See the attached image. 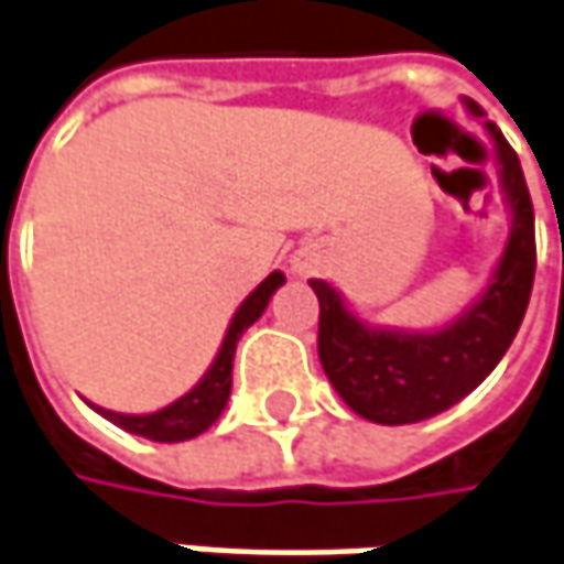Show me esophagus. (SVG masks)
<instances>
[{
    "label": "esophagus",
    "mask_w": 564,
    "mask_h": 564,
    "mask_svg": "<svg viewBox=\"0 0 564 564\" xmlns=\"http://www.w3.org/2000/svg\"><path fill=\"white\" fill-rule=\"evenodd\" d=\"M300 271H303V268H300Z\"/></svg>",
    "instance_id": "obj_1"
}]
</instances>
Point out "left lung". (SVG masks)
<instances>
[{
	"label": "left lung",
	"mask_w": 564,
	"mask_h": 564,
	"mask_svg": "<svg viewBox=\"0 0 564 564\" xmlns=\"http://www.w3.org/2000/svg\"><path fill=\"white\" fill-rule=\"evenodd\" d=\"M469 111L481 115L476 101H469ZM488 130L501 159L513 229L485 296L456 325L434 335L370 332L345 310L328 283L310 281L318 296L322 370L338 395L367 421L412 424L447 412L498 367L523 322L536 274L533 200L511 143L495 123H488Z\"/></svg>",
	"instance_id": "8db88e82"
}]
</instances>
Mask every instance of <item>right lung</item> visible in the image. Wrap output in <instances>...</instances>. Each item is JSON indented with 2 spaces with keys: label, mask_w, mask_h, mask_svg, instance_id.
Returning a JSON list of instances; mask_svg holds the SVG:
<instances>
[{
  "label": "right lung",
  "mask_w": 564,
  "mask_h": 564,
  "mask_svg": "<svg viewBox=\"0 0 564 564\" xmlns=\"http://www.w3.org/2000/svg\"><path fill=\"white\" fill-rule=\"evenodd\" d=\"M283 283L281 271H274L268 281L261 283L249 300L239 306V313L232 318L229 332H226V341L216 354L214 367L207 370V377L197 382L187 395H182L178 402H172L169 409L152 414H117L108 409H98L108 421H115L117 427L130 431V434H140V437H150L159 444H178V441H191L197 434H204L216 417L226 409V399H229V389H232V357H236V345L242 338V332L249 328L258 315L264 313L271 293Z\"/></svg>",
  "instance_id": "right-lung-1"
}]
</instances>
